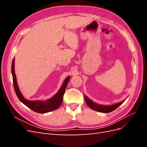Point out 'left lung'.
<instances>
[{
  "label": "left lung",
  "mask_w": 147,
  "mask_h": 147,
  "mask_svg": "<svg viewBox=\"0 0 147 147\" xmlns=\"http://www.w3.org/2000/svg\"><path fill=\"white\" fill-rule=\"evenodd\" d=\"M84 100H85L86 104L90 107L91 109L96 110L97 112H102V113H109V112H112V111L117 109L119 105H121L124 101V100L121 101L120 102H118V103L113 104L112 105H99L95 103V102L90 100L86 96H84Z\"/></svg>",
  "instance_id": "8db88e82"
}]
</instances>
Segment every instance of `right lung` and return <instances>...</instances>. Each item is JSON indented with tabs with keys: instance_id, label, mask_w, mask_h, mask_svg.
I'll return each instance as SVG.
<instances>
[{
	"instance_id": "add662e5",
	"label": "right lung",
	"mask_w": 147,
	"mask_h": 147,
	"mask_svg": "<svg viewBox=\"0 0 147 147\" xmlns=\"http://www.w3.org/2000/svg\"><path fill=\"white\" fill-rule=\"evenodd\" d=\"M15 58H13L11 64V74L13 76V86L15 88L16 94L19 100L28 107L30 109L32 110L34 112L40 113H45L51 112L53 110H56L59 107L63 100V96L65 90V88L67 85L70 80V77H67L64 80L62 86L57 91L56 94L53 96L51 98L45 101L42 100H29L26 99L20 92L18 85L16 77L15 72Z\"/></svg>"
}]
</instances>
